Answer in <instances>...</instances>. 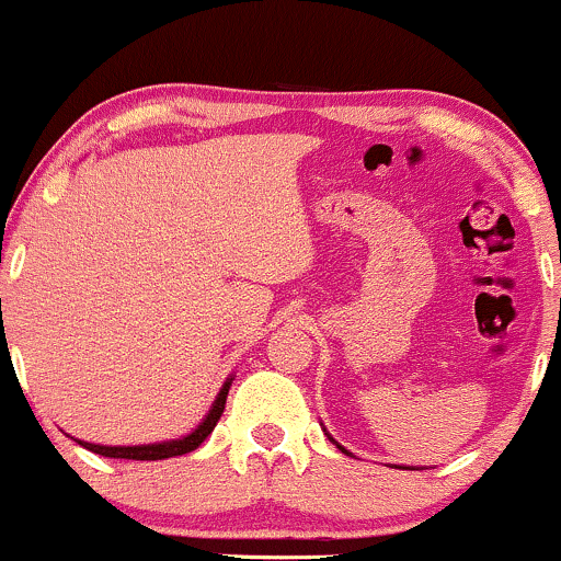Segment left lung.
I'll return each mask as SVG.
<instances>
[{"label":"left lung","instance_id":"left-lung-1","mask_svg":"<svg viewBox=\"0 0 561 561\" xmlns=\"http://www.w3.org/2000/svg\"><path fill=\"white\" fill-rule=\"evenodd\" d=\"M330 440H332V437H330ZM332 443H334V440H332ZM334 446H337V443H334ZM337 448H340V450H343V454H347V450H345L343 446H337Z\"/></svg>","mask_w":561,"mask_h":561}]
</instances>
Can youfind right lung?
I'll list each match as a JSON object with an SVG mask.
<instances>
[{"label": "right lung", "mask_w": 561, "mask_h": 561, "mask_svg": "<svg viewBox=\"0 0 561 561\" xmlns=\"http://www.w3.org/2000/svg\"><path fill=\"white\" fill-rule=\"evenodd\" d=\"M229 385L231 379L224 382L221 392L216 396L214 405H210L208 416H205L203 422L197 424L195 430H192L190 435L184 437H176V440H165V443H150V446H94V443H83L79 440L83 448H89L92 454H100V456H111V459H134V461H158V459H171V456H182V454H190V450H195L199 443L205 440L210 433H214L216 422L221 420L224 414V405H227V396H229Z\"/></svg>", "instance_id": "obj_1"}]
</instances>
